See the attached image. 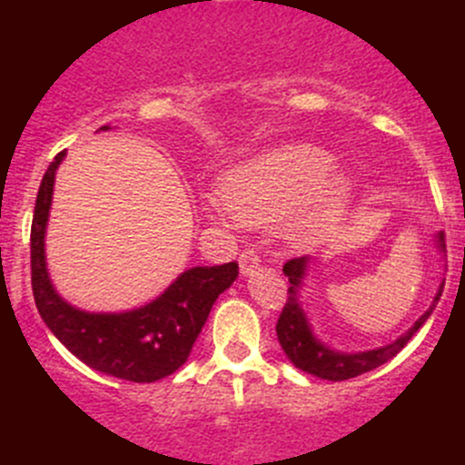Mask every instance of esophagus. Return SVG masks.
Returning a JSON list of instances; mask_svg holds the SVG:
<instances>
[{"instance_id": "obj_1", "label": "esophagus", "mask_w": 465, "mask_h": 465, "mask_svg": "<svg viewBox=\"0 0 465 465\" xmlns=\"http://www.w3.org/2000/svg\"><path fill=\"white\" fill-rule=\"evenodd\" d=\"M238 262H241V274L242 276H250V274H254V270H256V267H259L261 256L256 254L254 250H247V252H242L241 259H238Z\"/></svg>"}]
</instances>
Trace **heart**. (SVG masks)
Here are the masks:
<instances>
[{"label":"heart","instance_id":"1","mask_svg":"<svg viewBox=\"0 0 465 465\" xmlns=\"http://www.w3.org/2000/svg\"><path fill=\"white\" fill-rule=\"evenodd\" d=\"M227 209L206 204L213 218H233L252 227H274L294 220L299 241H320L344 218L353 198V180L335 171V157L311 143H288L259 154L229 173L223 184Z\"/></svg>","mask_w":465,"mask_h":465}]
</instances>
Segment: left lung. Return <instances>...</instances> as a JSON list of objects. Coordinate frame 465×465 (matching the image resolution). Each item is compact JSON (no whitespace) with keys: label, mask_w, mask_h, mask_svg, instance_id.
<instances>
[{"label":"left lung","mask_w":465,"mask_h":465,"mask_svg":"<svg viewBox=\"0 0 465 465\" xmlns=\"http://www.w3.org/2000/svg\"><path fill=\"white\" fill-rule=\"evenodd\" d=\"M439 247L445 250L443 233H439ZM308 259L302 256V259H292L283 265L285 276L290 279L288 288V302H285L283 311H281L279 322H276V335H279L281 349L285 351L290 362L294 364L302 371L311 373V376H317L322 380H332V382H340V380H349L355 376H362V373L373 371L380 364L389 362L396 353H401L405 349L407 341L414 337V332L428 322V317L432 315V311L439 303L440 292H443V285L436 292L432 306L419 317V322L405 332V335L398 337L391 344H384L380 349L373 351H362V353H340V351L328 349L326 344H322L320 340L312 332L311 323H308L306 312H303L302 303H299V285H302L303 274H306Z\"/></svg>","instance_id":"1"}]
</instances>
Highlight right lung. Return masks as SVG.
I'll use <instances>...</instances> for the list:
<instances>
[{
  "label": "right lung",
  "mask_w": 465,
  "mask_h": 465,
  "mask_svg": "<svg viewBox=\"0 0 465 465\" xmlns=\"http://www.w3.org/2000/svg\"><path fill=\"white\" fill-rule=\"evenodd\" d=\"M101 130H110L103 125ZM54 157L42 177L31 224V285L40 317L49 331L96 371L130 382H154L175 373L189 358L211 306L238 276V262L191 267L163 294L128 312H85L69 306L51 285L45 259V232L54 198Z\"/></svg>",
  "instance_id": "right-lung-1"
}]
</instances>
